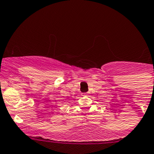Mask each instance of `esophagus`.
<instances>
[{
	"instance_id": "34e87169",
	"label": "esophagus",
	"mask_w": 154,
	"mask_h": 154,
	"mask_svg": "<svg viewBox=\"0 0 154 154\" xmlns=\"http://www.w3.org/2000/svg\"><path fill=\"white\" fill-rule=\"evenodd\" d=\"M85 94H86V93H83L82 95H85Z\"/></svg>"
}]
</instances>
